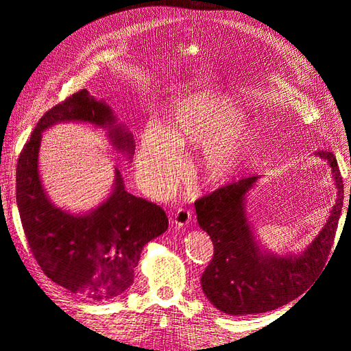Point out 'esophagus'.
I'll list each match as a JSON object with an SVG mask.
<instances>
[{"label": "esophagus", "mask_w": 351, "mask_h": 351, "mask_svg": "<svg viewBox=\"0 0 351 351\" xmlns=\"http://www.w3.org/2000/svg\"><path fill=\"white\" fill-rule=\"evenodd\" d=\"M192 221V212H190L189 209H186V208H180V209H177V212H176V217H174V224H176V227H184V226H187L189 222Z\"/></svg>", "instance_id": "obj_1"}]
</instances>
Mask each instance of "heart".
I'll return each mask as SVG.
<instances>
[{
  "instance_id": "heart-1",
  "label": "heart",
  "mask_w": 351,
  "mask_h": 351,
  "mask_svg": "<svg viewBox=\"0 0 351 351\" xmlns=\"http://www.w3.org/2000/svg\"><path fill=\"white\" fill-rule=\"evenodd\" d=\"M244 112L224 95H197L178 104L169 117L167 132L159 127L146 130L141 164L156 183L169 184L182 168L180 147L213 142L206 155L212 178L222 180L236 171L252 132L243 127Z\"/></svg>"
}]
</instances>
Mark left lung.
<instances>
[{"label":"left lung","mask_w":351,"mask_h":351,"mask_svg":"<svg viewBox=\"0 0 351 351\" xmlns=\"http://www.w3.org/2000/svg\"><path fill=\"white\" fill-rule=\"evenodd\" d=\"M316 155L331 167L337 200L319 234L300 254L269 253L254 239L246 217V195L258 176L222 186L195 202L199 226L214 244V256L200 284L218 311L244 316L277 309L302 295L324 268L341 215L344 184L334 154Z\"/></svg>","instance_id":"left-lung-1"}]
</instances>
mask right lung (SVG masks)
Masks as SVG:
<instances>
[{"instance_id":"add662e5","label":"right lung","mask_w":351,"mask_h":351,"mask_svg":"<svg viewBox=\"0 0 351 351\" xmlns=\"http://www.w3.org/2000/svg\"><path fill=\"white\" fill-rule=\"evenodd\" d=\"M64 121L105 127L117 149L133 155V136L117 124L110 105L86 89L73 93L40 117L20 152L16 173L20 219L32 254L48 278L83 299L111 300L133 284L143 246L168 228V218L161 206L127 192L119 169L110 197L88 214L74 215L51 204L38 169L40 137L51 125Z\"/></svg>"}]
</instances>
